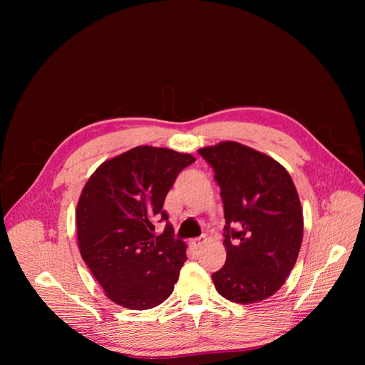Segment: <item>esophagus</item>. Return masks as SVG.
<instances>
[{"instance_id": "esophagus-1", "label": "esophagus", "mask_w": 365, "mask_h": 365, "mask_svg": "<svg viewBox=\"0 0 365 365\" xmlns=\"http://www.w3.org/2000/svg\"><path fill=\"white\" fill-rule=\"evenodd\" d=\"M207 242V237L205 236H201V237H196V239H192V247L193 248H201L204 244Z\"/></svg>"}]
</instances>
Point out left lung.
Segmentation results:
<instances>
[{"label":"left lung","mask_w":365,"mask_h":365,"mask_svg":"<svg viewBox=\"0 0 365 365\" xmlns=\"http://www.w3.org/2000/svg\"><path fill=\"white\" fill-rule=\"evenodd\" d=\"M215 170L225 215L227 260L212 275L227 300L250 304L277 292L303 240V212L280 163L236 141L197 150Z\"/></svg>","instance_id":"1"}]
</instances>
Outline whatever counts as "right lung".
Masks as SVG:
<instances>
[{"label": "right lung", "mask_w": 365, "mask_h": 365, "mask_svg": "<svg viewBox=\"0 0 365 365\" xmlns=\"http://www.w3.org/2000/svg\"><path fill=\"white\" fill-rule=\"evenodd\" d=\"M190 153L138 146L102 163L86 181L76 210L81 256L115 304L145 311L173 292L185 244L168 222L155 236L153 220L169 216L165 195Z\"/></svg>", "instance_id": "obj_1"}]
</instances>
